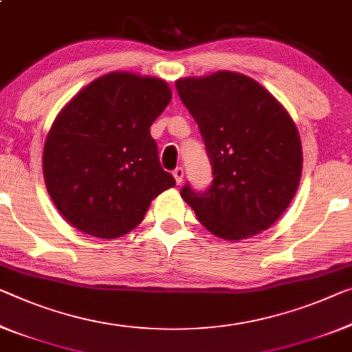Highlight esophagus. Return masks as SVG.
I'll use <instances>...</instances> for the list:
<instances>
[{
    "label": "esophagus",
    "instance_id": "esophagus-1",
    "mask_svg": "<svg viewBox=\"0 0 352 352\" xmlns=\"http://www.w3.org/2000/svg\"><path fill=\"white\" fill-rule=\"evenodd\" d=\"M173 176H175L177 186H179V184H181L182 179H184V168H182V166H177V168H176L175 171H173Z\"/></svg>",
    "mask_w": 352,
    "mask_h": 352
}]
</instances>
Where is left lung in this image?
I'll return each instance as SVG.
<instances>
[{
  "mask_svg": "<svg viewBox=\"0 0 352 352\" xmlns=\"http://www.w3.org/2000/svg\"><path fill=\"white\" fill-rule=\"evenodd\" d=\"M212 165V184L181 197L204 228L241 241L272 226L294 198L302 173L297 127L275 97L247 75L220 70L176 82Z\"/></svg>",
  "mask_w": 352,
  "mask_h": 352,
  "instance_id": "1",
  "label": "left lung"
}]
</instances>
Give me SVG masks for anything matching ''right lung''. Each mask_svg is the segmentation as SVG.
Listing matches in <instances>:
<instances>
[{
  "mask_svg": "<svg viewBox=\"0 0 352 352\" xmlns=\"http://www.w3.org/2000/svg\"><path fill=\"white\" fill-rule=\"evenodd\" d=\"M170 100L164 80L111 72L59 111L42 166L52 201L74 228L115 239L143 220L157 195L176 186L149 132Z\"/></svg>",
  "mask_w": 352,
  "mask_h": 352,
  "instance_id": "1",
  "label": "right lung"
}]
</instances>
